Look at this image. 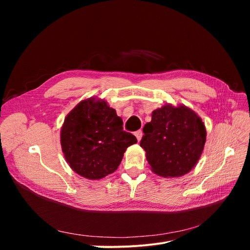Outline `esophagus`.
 Returning a JSON list of instances; mask_svg holds the SVG:
<instances>
[{"mask_svg":"<svg viewBox=\"0 0 250 250\" xmlns=\"http://www.w3.org/2000/svg\"><path fill=\"white\" fill-rule=\"evenodd\" d=\"M134 135H135V138L138 139V142H140L141 139H142V137H143V132H142V130H138L137 132L134 133Z\"/></svg>","mask_w":250,"mask_h":250,"instance_id":"34e87169","label":"esophagus"}]
</instances>
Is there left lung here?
<instances>
[{
  "instance_id": "8db88e82",
  "label": "left lung",
  "mask_w": 250,
  "mask_h": 250,
  "mask_svg": "<svg viewBox=\"0 0 250 250\" xmlns=\"http://www.w3.org/2000/svg\"><path fill=\"white\" fill-rule=\"evenodd\" d=\"M140 143L151 170L163 177H180L198 163L207 141L201 118L184 104H165L152 111Z\"/></svg>"
}]
</instances>
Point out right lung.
<instances>
[{
	"label": "right lung",
	"instance_id": "right-lung-1",
	"mask_svg": "<svg viewBox=\"0 0 250 250\" xmlns=\"http://www.w3.org/2000/svg\"><path fill=\"white\" fill-rule=\"evenodd\" d=\"M138 142L123 130V121L104 99L88 98L69 113L60 129L66 163L78 175L101 179L115 172L126 149Z\"/></svg>",
	"mask_w": 250,
	"mask_h": 250
}]
</instances>
